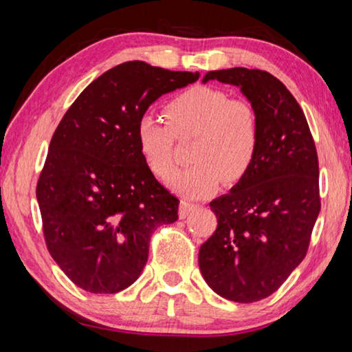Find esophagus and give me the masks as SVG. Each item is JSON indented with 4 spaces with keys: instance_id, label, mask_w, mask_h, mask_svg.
I'll use <instances>...</instances> for the list:
<instances>
[{
    "instance_id": "esophagus-1",
    "label": "esophagus",
    "mask_w": 352,
    "mask_h": 352,
    "mask_svg": "<svg viewBox=\"0 0 352 352\" xmlns=\"http://www.w3.org/2000/svg\"><path fill=\"white\" fill-rule=\"evenodd\" d=\"M194 208H195L194 204H189V201H186V200H182L180 208H178V216H180V219H184L190 211L194 210Z\"/></svg>"
}]
</instances>
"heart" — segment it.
Listing matches in <instances>:
<instances>
[{"instance_id":"b5f03b06","label":"heart","mask_w":352,"mask_h":352,"mask_svg":"<svg viewBox=\"0 0 352 352\" xmlns=\"http://www.w3.org/2000/svg\"><path fill=\"white\" fill-rule=\"evenodd\" d=\"M166 113L169 124L144 113L136 124V141L147 168L166 178L175 168V136H194L192 164L169 178L172 190L199 199L216 190L220 182L230 186L247 175L259 147L258 113L248 100L197 85L172 99Z\"/></svg>"}]
</instances>
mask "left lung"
<instances>
[{
    "label": "left lung",
    "instance_id": "1",
    "mask_svg": "<svg viewBox=\"0 0 352 352\" xmlns=\"http://www.w3.org/2000/svg\"><path fill=\"white\" fill-rule=\"evenodd\" d=\"M234 85L254 107L259 147L247 175L214 199L217 228L201 243L199 267L217 295L254 302L276 292L307 253L320 214L318 157L305 113L267 71L230 68L201 82Z\"/></svg>",
    "mask_w": 352,
    "mask_h": 352
}]
</instances>
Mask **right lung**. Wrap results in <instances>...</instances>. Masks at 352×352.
<instances>
[{"mask_svg": "<svg viewBox=\"0 0 352 352\" xmlns=\"http://www.w3.org/2000/svg\"><path fill=\"white\" fill-rule=\"evenodd\" d=\"M199 73L133 60L93 80L65 113L37 184L47 250L77 287L116 294L140 278L160 225L178 219V199L140 152L136 124L163 94Z\"/></svg>", "mask_w": 352, "mask_h": 352, "instance_id": "right-lung-1", "label": "right lung"}]
</instances>
